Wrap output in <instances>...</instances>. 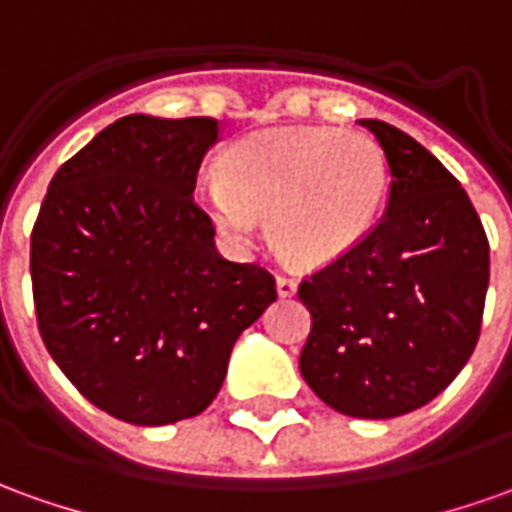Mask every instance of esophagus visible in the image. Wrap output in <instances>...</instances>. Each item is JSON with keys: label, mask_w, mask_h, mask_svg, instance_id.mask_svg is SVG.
<instances>
[{"label": "esophagus", "mask_w": 512, "mask_h": 512, "mask_svg": "<svg viewBox=\"0 0 512 512\" xmlns=\"http://www.w3.org/2000/svg\"><path fill=\"white\" fill-rule=\"evenodd\" d=\"M277 294H280V297H294V294H297V280H291V277H277Z\"/></svg>", "instance_id": "34e87169"}]
</instances>
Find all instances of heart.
Returning <instances> with one entry per match:
<instances>
[{"label":"heart","instance_id":"obj_1","mask_svg":"<svg viewBox=\"0 0 512 512\" xmlns=\"http://www.w3.org/2000/svg\"><path fill=\"white\" fill-rule=\"evenodd\" d=\"M198 204L232 241L266 215L271 243L302 266L339 260L373 232L387 198L384 148L361 131L277 128L224 151Z\"/></svg>","mask_w":512,"mask_h":512}]
</instances>
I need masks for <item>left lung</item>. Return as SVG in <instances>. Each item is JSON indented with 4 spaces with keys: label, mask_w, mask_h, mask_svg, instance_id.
Segmentation results:
<instances>
[{
    "label": "left lung",
    "mask_w": 512,
    "mask_h": 512,
    "mask_svg": "<svg viewBox=\"0 0 512 512\" xmlns=\"http://www.w3.org/2000/svg\"><path fill=\"white\" fill-rule=\"evenodd\" d=\"M387 154V212L300 283L311 333L300 373L330 409L387 420L457 378L482 328L490 246L462 184L395 125L361 120Z\"/></svg>",
    "instance_id": "left-lung-1"
}]
</instances>
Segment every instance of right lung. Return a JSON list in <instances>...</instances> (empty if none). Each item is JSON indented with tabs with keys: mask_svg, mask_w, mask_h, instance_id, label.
I'll return each mask as SVG.
<instances>
[{
	"mask_svg": "<svg viewBox=\"0 0 512 512\" xmlns=\"http://www.w3.org/2000/svg\"><path fill=\"white\" fill-rule=\"evenodd\" d=\"M218 120L128 114L52 176L30 238L41 339L86 401L134 426L201 415L243 330L277 300L215 249L193 198Z\"/></svg>",
	"mask_w": 512,
	"mask_h": 512,
	"instance_id": "1",
	"label": "right lung"
}]
</instances>
